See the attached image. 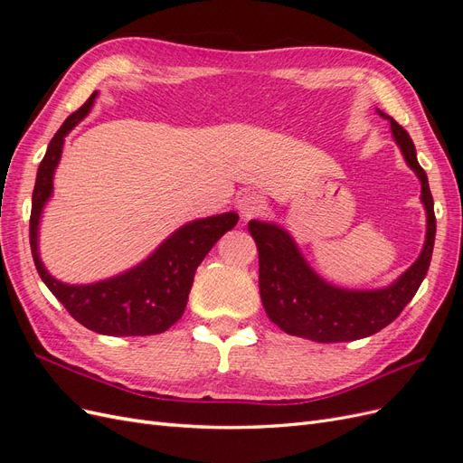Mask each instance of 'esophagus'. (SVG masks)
<instances>
[{"label":"esophagus","mask_w":463,"mask_h":463,"mask_svg":"<svg viewBox=\"0 0 463 463\" xmlns=\"http://www.w3.org/2000/svg\"><path fill=\"white\" fill-rule=\"evenodd\" d=\"M264 208H266V201L257 191H247L240 194V199H237V210H240L241 216L245 218L259 216Z\"/></svg>","instance_id":"1"}]
</instances>
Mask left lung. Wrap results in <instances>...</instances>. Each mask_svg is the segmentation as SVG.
Listing matches in <instances>:
<instances>
[{
	"mask_svg": "<svg viewBox=\"0 0 463 463\" xmlns=\"http://www.w3.org/2000/svg\"><path fill=\"white\" fill-rule=\"evenodd\" d=\"M378 114L390 119L392 135L405 162L421 179V201L427 208L425 247L396 284L374 291H347L320 279L282 228L250 220L249 232L259 249V288L264 311L286 334L322 344L367 338L396 320L427 276L437 233L429 179L417 162L415 145L408 131L383 111Z\"/></svg>",
	"mask_w": 463,
	"mask_h": 463,
	"instance_id": "8db88e82",
	"label": "left lung"
}]
</instances>
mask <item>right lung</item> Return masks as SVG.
<instances>
[{
  "label": "right lung",
  "instance_id": "1",
  "mask_svg": "<svg viewBox=\"0 0 463 463\" xmlns=\"http://www.w3.org/2000/svg\"><path fill=\"white\" fill-rule=\"evenodd\" d=\"M96 92L53 135L38 165L31 210V249L36 270L77 322L106 335H150L165 332L184 315L197 266L240 216H210L179 228L137 269L90 286H69L53 279L38 257V222L52 194L53 170L61 158L65 135L89 114Z\"/></svg>",
  "mask_w": 463,
  "mask_h": 463
}]
</instances>
